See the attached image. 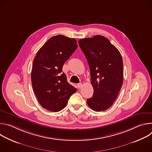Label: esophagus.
<instances>
[{
    "label": "esophagus",
    "instance_id": "1",
    "mask_svg": "<svg viewBox=\"0 0 152 152\" xmlns=\"http://www.w3.org/2000/svg\"><path fill=\"white\" fill-rule=\"evenodd\" d=\"M77 88H81L82 86V84L81 83H78V84L77 85Z\"/></svg>",
    "mask_w": 152,
    "mask_h": 152
}]
</instances>
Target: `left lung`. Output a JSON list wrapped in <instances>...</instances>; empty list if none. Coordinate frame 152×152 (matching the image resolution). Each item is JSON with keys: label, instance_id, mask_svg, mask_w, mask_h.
Instances as JSON below:
<instances>
[{"label": "left lung", "instance_id": "left-lung-1", "mask_svg": "<svg viewBox=\"0 0 152 152\" xmlns=\"http://www.w3.org/2000/svg\"><path fill=\"white\" fill-rule=\"evenodd\" d=\"M78 42L87 59L94 88L87 104L95 111H105L115 100L123 85L121 55L110 41L102 35L80 39Z\"/></svg>", "mask_w": 152, "mask_h": 152}]
</instances>
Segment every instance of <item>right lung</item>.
Listing matches in <instances>:
<instances>
[{"instance_id":"add662e5","label":"right lung","mask_w":152,"mask_h":152,"mask_svg":"<svg viewBox=\"0 0 152 152\" xmlns=\"http://www.w3.org/2000/svg\"><path fill=\"white\" fill-rule=\"evenodd\" d=\"M77 47V41L62 35L49 39L34 58L31 72L33 90L42 107L58 112L77 89L62 73L64 64Z\"/></svg>"}]
</instances>
